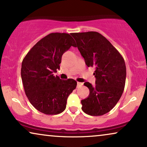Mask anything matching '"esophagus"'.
Instances as JSON below:
<instances>
[{
	"label": "esophagus",
	"instance_id": "esophagus-1",
	"mask_svg": "<svg viewBox=\"0 0 147 147\" xmlns=\"http://www.w3.org/2000/svg\"><path fill=\"white\" fill-rule=\"evenodd\" d=\"M82 85H83V83L79 82H77V87L78 88H80Z\"/></svg>",
	"mask_w": 147,
	"mask_h": 147
}]
</instances>
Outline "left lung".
Returning <instances> with one entry per match:
<instances>
[{"instance_id":"8db88e82","label":"left lung","mask_w":147,"mask_h":147,"mask_svg":"<svg viewBox=\"0 0 147 147\" xmlns=\"http://www.w3.org/2000/svg\"><path fill=\"white\" fill-rule=\"evenodd\" d=\"M88 67H94L95 86L84 85L89 96L81 100L82 109L92 116L109 112L119 101L124 90L126 67L123 57L111 42L96 32L71 33Z\"/></svg>"}]
</instances>
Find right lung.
Returning <instances> with one entry per match:
<instances>
[{"instance_id":"obj_1","label":"right lung","mask_w":147,"mask_h":147,"mask_svg":"<svg viewBox=\"0 0 147 147\" xmlns=\"http://www.w3.org/2000/svg\"><path fill=\"white\" fill-rule=\"evenodd\" d=\"M76 42L69 34L51 33L39 40L23 59L21 76L25 93L38 111L57 115L65 109L67 99L77 86L54 73L60 69L63 53Z\"/></svg>"}]
</instances>
